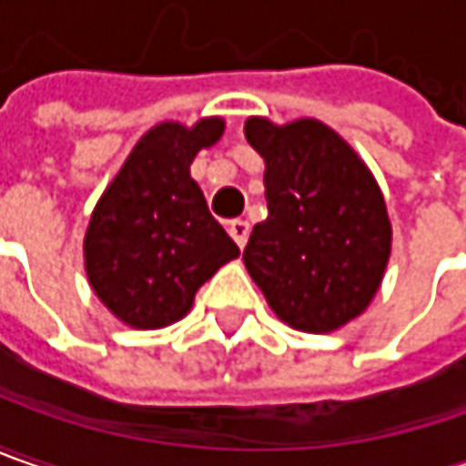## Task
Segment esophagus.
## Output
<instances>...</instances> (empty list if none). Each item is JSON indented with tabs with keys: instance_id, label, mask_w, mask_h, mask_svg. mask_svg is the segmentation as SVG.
I'll return each mask as SVG.
<instances>
[{
	"instance_id": "1",
	"label": "esophagus",
	"mask_w": 466,
	"mask_h": 466,
	"mask_svg": "<svg viewBox=\"0 0 466 466\" xmlns=\"http://www.w3.org/2000/svg\"><path fill=\"white\" fill-rule=\"evenodd\" d=\"M229 234H232V239L239 248H245L248 245V237H250V224L242 221V218H237V221L229 224Z\"/></svg>"
}]
</instances>
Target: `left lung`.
<instances>
[{"mask_svg": "<svg viewBox=\"0 0 466 466\" xmlns=\"http://www.w3.org/2000/svg\"><path fill=\"white\" fill-rule=\"evenodd\" d=\"M266 161L268 218L255 224L245 268L284 323L329 334L362 313L391 255L386 200L352 146L318 119L245 122Z\"/></svg>", "mask_w": 466, "mask_h": 466, "instance_id": "obj_1", "label": "left lung"}]
</instances>
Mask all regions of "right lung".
Listing matches in <instances>:
<instances>
[{"instance_id":"right-lung-1","label":"right lung","mask_w":466,"mask_h":466,"mask_svg":"<svg viewBox=\"0 0 466 466\" xmlns=\"http://www.w3.org/2000/svg\"><path fill=\"white\" fill-rule=\"evenodd\" d=\"M224 135L221 116L146 132L96 203L83 242L93 292L132 329L185 318L195 292L239 255L190 177L198 151Z\"/></svg>"}]
</instances>
